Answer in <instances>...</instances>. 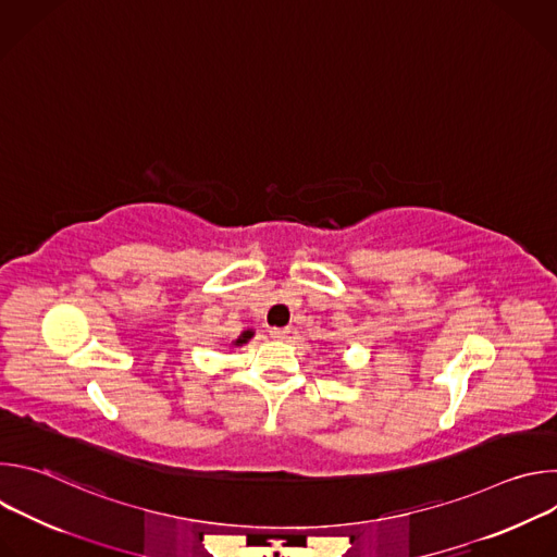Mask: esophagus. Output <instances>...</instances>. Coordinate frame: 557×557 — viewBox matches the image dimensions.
Instances as JSON below:
<instances>
[{"label": "esophagus", "mask_w": 557, "mask_h": 557, "mask_svg": "<svg viewBox=\"0 0 557 557\" xmlns=\"http://www.w3.org/2000/svg\"><path fill=\"white\" fill-rule=\"evenodd\" d=\"M288 333H290L288 329H271V331H269V335H271L273 339H286Z\"/></svg>", "instance_id": "34e87169"}]
</instances>
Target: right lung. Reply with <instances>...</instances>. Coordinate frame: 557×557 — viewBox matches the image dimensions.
<instances>
[{
    "mask_svg": "<svg viewBox=\"0 0 557 557\" xmlns=\"http://www.w3.org/2000/svg\"><path fill=\"white\" fill-rule=\"evenodd\" d=\"M251 337H253V331H245V333H243L240 337H237L233 344H235V346H243V344H247Z\"/></svg>",
    "mask_w": 557,
    "mask_h": 557,
    "instance_id": "obj_1",
    "label": "right lung"
}]
</instances>
